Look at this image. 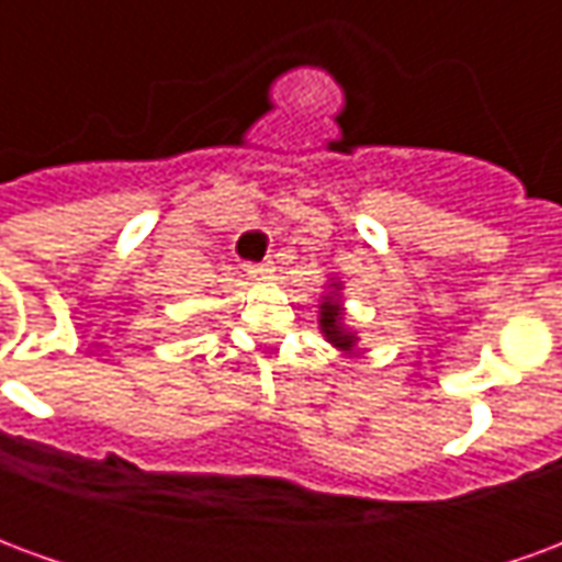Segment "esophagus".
I'll return each instance as SVG.
<instances>
[{"instance_id": "esophagus-1", "label": "esophagus", "mask_w": 562, "mask_h": 562, "mask_svg": "<svg viewBox=\"0 0 562 562\" xmlns=\"http://www.w3.org/2000/svg\"><path fill=\"white\" fill-rule=\"evenodd\" d=\"M246 273L252 280H270L273 277V261H261V265H246Z\"/></svg>"}]
</instances>
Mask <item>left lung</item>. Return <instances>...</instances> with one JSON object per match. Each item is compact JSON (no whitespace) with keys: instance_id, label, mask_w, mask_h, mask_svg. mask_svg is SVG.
<instances>
[{"instance_id":"obj_1","label":"left lung","mask_w":562,"mask_h":562,"mask_svg":"<svg viewBox=\"0 0 562 562\" xmlns=\"http://www.w3.org/2000/svg\"><path fill=\"white\" fill-rule=\"evenodd\" d=\"M342 282L330 277L328 292L322 294V304H318V328L325 334V340L340 349L342 355H355V342H358V334H355L349 325H346V310H342Z\"/></svg>"}]
</instances>
